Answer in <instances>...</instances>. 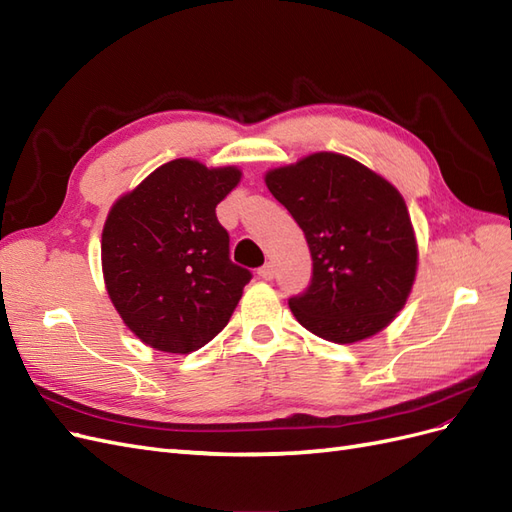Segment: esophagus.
Instances as JSON below:
<instances>
[{
    "label": "esophagus",
    "mask_w": 512,
    "mask_h": 512,
    "mask_svg": "<svg viewBox=\"0 0 512 512\" xmlns=\"http://www.w3.org/2000/svg\"><path fill=\"white\" fill-rule=\"evenodd\" d=\"M258 275L262 277V280H273V275H275V269H273V265H271V262H265V265H262V267L258 269Z\"/></svg>",
    "instance_id": "esophagus-1"
}]
</instances>
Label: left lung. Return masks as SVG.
<instances>
[{
    "mask_svg": "<svg viewBox=\"0 0 512 512\" xmlns=\"http://www.w3.org/2000/svg\"><path fill=\"white\" fill-rule=\"evenodd\" d=\"M267 188L303 230L312 280L288 305L307 331L352 344L382 331L416 275V239L389 181L339 153L267 173Z\"/></svg>",
    "mask_w": 512,
    "mask_h": 512,
    "instance_id": "obj_1",
    "label": "left lung"
}]
</instances>
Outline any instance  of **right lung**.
<instances>
[{
  "instance_id": "1",
  "label": "right lung",
  "mask_w": 512,
  "mask_h": 512,
  "mask_svg": "<svg viewBox=\"0 0 512 512\" xmlns=\"http://www.w3.org/2000/svg\"><path fill=\"white\" fill-rule=\"evenodd\" d=\"M239 179L232 166L173 160L108 213V297L147 346L188 354L209 344L235 312L252 271L230 260V237L215 207Z\"/></svg>"
}]
</instances>
